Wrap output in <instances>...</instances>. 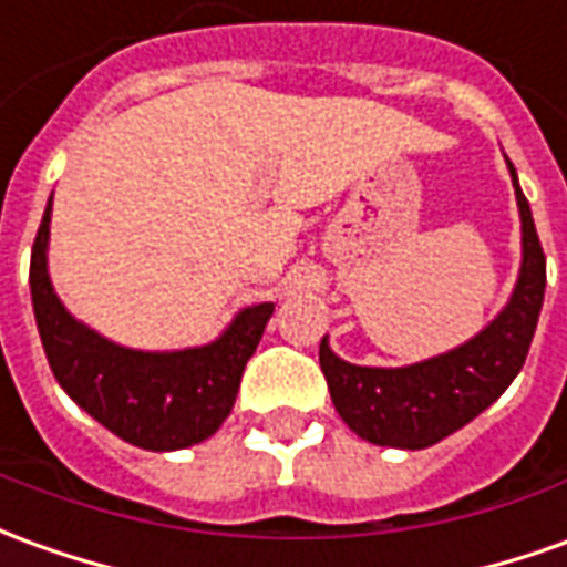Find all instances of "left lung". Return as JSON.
<instances>
[{"label":"left lung","instance_id":"obj_1","mask_svg":"<svg viewBox=\"0 0 567 567\" xmlns=\"http://www.w3.org/2000/svg\"><path fill=\"white\" fill-rule=\"evenodd\" d=\"M522 217V270L513 297L497 319L461 347L405 368H365L338 359L328 338L319 365L328 393L352 433L390 449H430L494 405L513 383L532 347L546 291V257L532 208L506 159Z\"/></svg>","mask_w":567,"mask_h":567}]
</instances>
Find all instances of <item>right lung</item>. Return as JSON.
Instances as JSON below:
<instances>
[{
  "mask_svg": "<svg viewBox=\"0 0 567 567\" xmlns=\"http://www.w3.org/2000/svg\"><path fill=\"white\" fill-rule=\"evenodd\" d=\"M51 199L30 257L39 338L66 395L110 433L146 451L189 449L217 433L233 411L245 362L255 355L272 303L243 310L205 347L144 352L101 338L76 322L49 279Z\"/></svg>",
  "mask_w": 567,
  "mask_h": 567,
  "instance_id": "1",
  "label": "right lung"
}]
</instances>
